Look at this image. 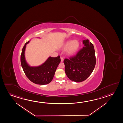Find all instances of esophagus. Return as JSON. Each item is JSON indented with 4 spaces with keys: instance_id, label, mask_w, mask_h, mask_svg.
<instances>
[{
    "instance_id": "34e87169",
    "label": "esophagus",
    "mask_w": 123,
    "mask_h": 123,
    "mask_svg": "<svg viewBox=\"0 0 123 123\" xmlns=\"http://www.w3.org/2000/svg\"><path fill=\"white\" fill-rule=\"evenodd\" d=\"M64 61V58L63 57H61V62H63Z\"/></svg>"
}]
</instances>
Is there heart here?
<instances>
[{"label": "heart", "mask_w": 123, "mask_h": 123, "mask_svg": "<svg viewBox=\"0 0 123 123\" xmlns=\"http://www.w3.org/2000/svg\"><path fill=\"white\" fill-rule=\"evenodd\" d=\"M80 47V43L77 40H68L62 44L61 49L66 50L67 54L72 56L77 52Z\"/></svg>", "instance_id": "1"}]
</instances>
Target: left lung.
<instances>
[{"label": "left lung", "instance_id": "8db88e82", "mask_svg": "<svg viewBox=\"0 0 123 123\" xmlns=\"http://www.w3.org/2000/svg\"><path fill=\"white\" fill-rule=\"evenodd\" d=\"M83 48L75 56L64 60L67 77L71 80L77 83L86 79L92 72L96 65L93 44L88 40H83Z\"/></svg>", "mask_w": 123, "mask_h": 123}]
</instances>
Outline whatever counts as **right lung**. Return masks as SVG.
<instances>
[{
  "label": "right lung",
  "mask_w": 123,
  "mask_h": 123,
  "mask_svg": "<svg viewBox=\"0 0 123 123\" xmlns=\"http://www.w3.org/2000/svg\"><path fill=\"white\" fill-rule=\"evenodd\" d=\"M24 46L21 55V66L25 75L33 83L46 85L51 82L53 78L56 69L60 63V56L49 57L43 64L38 66H31L25 59V51L26 45Z\"/></svg>",
  "instance_id": "1"
}]
</instances>
